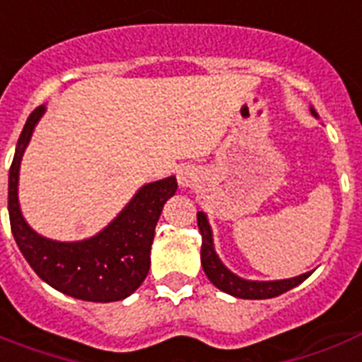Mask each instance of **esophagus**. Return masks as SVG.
I'll list each match as a JSON object with an SVG mask.
<instances>
[{"label":"esophagus","instance_id":"34e87169","mask_svg":"<svg viewBox=\"0 0 362 362\" xmlns=\"http://www.w3.org/2000/svg\"><path fill=\"white\" fill-rule=\"evenodd\" d=\"M176 178H178V184H180V186H189L193 182V178H195V175H193V170L189 169H180L176 173Z\"/></svg>","mask_w":362,"mask_h":362}]
</instances>
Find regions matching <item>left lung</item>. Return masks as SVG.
I'll return each mask as SVG.
<instances>
[{
  "instance_id": "8db88e82",
  "label": "left lung",
  "mask_w": 362,
  "mask_h": 362,
  "mask_svg": "<svg viewBox=\"0 0 362 362\" xmlns=\"http://www.w3.org/2000/svg\"><path fill=\"white\" fill-rule=\"evenodd\" d=\"M310 112L317 116L314 109H310ZM197 226L199 231L203 235V246H201V264L206 278L214 284L220 291L233 295L237 298H250V300H261V298H272L278 297L281 293L289 291L293 287H297L298 284H303L310 274L304 272L295 278H286V280H246L235 274L233 270H229L220 259V255L216 253L214 247V237H212V227L209 223V216L204 214L203 210L197 212Z\"/></svg>"
}]
</instances>
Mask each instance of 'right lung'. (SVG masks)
Returning a JSON list of instances; mask_svg holds the SVG:
<instances>
[{
	"mask_svg": "<svg viewBox=\"0 0 362 362\" xmlns=\"http://www.w3.org/2000/svg\"><path fill=\"white\" fill-rule=\"evenodd\" d=\"M47 107H37L25 120L8 170V218L20 252L48 286L69 297L90 303L124 300L139 289L150 270V247L167 199L175 195L176 178L150 182L136 189L131 201L109 226L84 240H52L31 229L20 210V163L33 129Z\"/></svg>",
	"mask_w": 362,
	"mask_h": 362,
	"instance_id": "right-lung-1",
	"label": "right lung"
}]
</instances>
